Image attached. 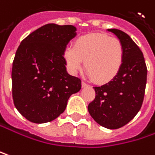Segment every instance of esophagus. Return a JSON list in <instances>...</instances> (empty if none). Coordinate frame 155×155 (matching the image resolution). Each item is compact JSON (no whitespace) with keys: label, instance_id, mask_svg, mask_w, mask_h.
Masks as SVG:
<instances>
[{"label":"esophagus","instance_id":"obj_1","mask_svg":"<svg viewBox=\"0 0 155 155\" xmlns=\"http://www.w3.org/2000/svg\"><path fill=\"white\" fill-rule=\"evenodd\" d=\"M82 86L83 87H87V86H89L86 83H84V82H82Z\"/></svg>","mask_w":155,"mask_h":155}]
</instances>
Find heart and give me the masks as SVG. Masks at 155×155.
I'll use <instances>...</instances> for the list:
<instances>
[{
    "mask_svg": "<svg viewBox=\"0 0 155 155\" xmlns=\"http://www.w3.org/2000/svg\"><path fill=\"white\" fill-rule=\"evenodd\" d=\"M63 58L68 70L76 73L85 69L94 82L106 84L119 73L124 58L122 41L104 33H89L77 39L73 46H67Z\"/></svg>",
    "mask_w": 155,
    "mask_h": 155,
    "instance_id": "1",
    "label": "heart"
}]
</instances>
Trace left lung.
Returning a JSON list of instances; mask_svg holds the SVG:
<instances>
[{
  "label": "left lung",
  "instance_id": "8db88e82",
  "mask_svg": "<svg viewBox=\"0 0 155 155\" xmlns=\"http://www.w3.org/2000/svg\"><path fill=\"white\" fill-rule=\"evenodd\" d=\"M122 41L124 58L122 68L114 80L95 90V98L88 111L94 120L108 129L127 124L140 111L146 86L147 67L144 57L131 37L117 29H108Z\"/></svg>",
  "mask_w": 155,
  "mask_h": 155
}]
</instances>
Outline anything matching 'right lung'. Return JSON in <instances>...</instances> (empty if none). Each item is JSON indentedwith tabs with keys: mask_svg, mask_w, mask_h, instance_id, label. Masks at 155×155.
Masks as SVG:
<instances>
[{
	"mask_svg": "<svg viewBox=\"0 0 155 155\" xmlns=\"http://www.w3.org/2000/svg\"><path fill=\"white\" fill-rule=\"evenodd\" d=\"M76 35L72 25L49 23L21 41L12 62V98L16 109L35 124L51 122L62 114L82 81L66 71L63 51Z\"/></svg>",
	"mask_w": 155,
	"mask_h": 155,
	"instance_id": "1",
	"label": "right lung"
}]
</instances>
